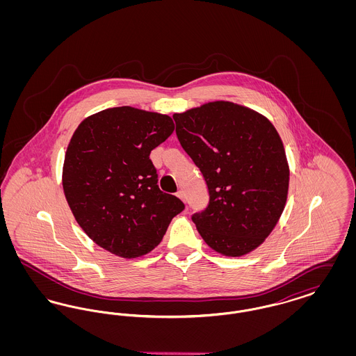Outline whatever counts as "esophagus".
<instances>
[{"label":"esophagus","instance_id":"esophagus-1","mask_svg":"<svg viewBox=\"0 0 356 356\" xmlns=\"http://www.w3.org/2000/svg\"><path fill=\"white\" fill-rule=\"evenodd\" d=\"M176 195H177L183 202H186V193H184V191H179Z\"/></svg>","mask_w":356,"mask_h":356}]
</instances>
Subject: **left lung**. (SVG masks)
Wrapping results in <instances>:
<instances>
[{"label":"left lung","mask_w":356,"mask_h":356,"mask_svg":"<svg viewBox=\"0 0 356 356\" xmlns=\"http://www.w3.org/2000/svg\"><path fill=\"white\" fill-rule=\"evenodd\" d=\"M176 135L200 168L209 204L192 216L216 252L238 257L256 250L286 207L289 168L271 121L229 102L175 113Z\"/></svg>","instance_id":"1"}]
</instances>
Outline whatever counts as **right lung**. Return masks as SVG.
<instances>
[{
  "instance_id": "add662e5",
  "label": "right lung",
  "mask_w": 356,
  "mask_h": 356,
  "mask_svg": "<svg viewBox=\"0 0 356 356\" xmlns=\"http://www.w3.org/2000/svg\"><path fill=\"white\" fill-rule=\"evenodd\" d=\"M175 124L167 115L132 106L86 118L69 141L63 188L70 211L97 245L124 259L151 252L184 209L157 186L151 151Z\"/></svg>"
}]
</instances>
